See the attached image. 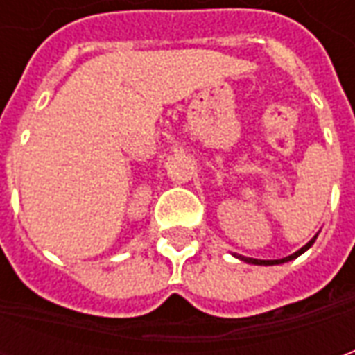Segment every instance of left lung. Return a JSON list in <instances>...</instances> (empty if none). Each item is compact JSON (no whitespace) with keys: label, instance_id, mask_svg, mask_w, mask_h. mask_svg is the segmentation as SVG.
Wrapping results in <instances>:
<instances>
[{"label":"left lung","instance_id":"1","mask_svg":"<svg viewBox=\"0 0 355 355\" xmlns=\"http://www.w3.org/2000/svg\"><path fill=\"white\" fill-rule=\"evenodd\" d=\"M315 238H318V234H315V236H313V238L310 239V241H308L304 247H300L297 253L289 254V257H285V259H277V261H261V259H249V257H243V254H234V257H236V259H239V261L247 262V264H257V266H274V264H283V262L295 261L297 257H300L302 253H306V251H308V249L313 245Z\"/></svg>","mask_w":355,"mask_h":355}]
</instances>
